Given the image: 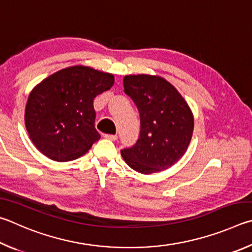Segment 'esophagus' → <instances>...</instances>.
Instances as JSON below:
<instances>
[{"mask_svg": "<svg viewBox=\"0 0 252 252\" xmlns=\"http://www.w3.org/2000/svg\"><path fill=\"white\" fill-rule=\"evenodd\" d=\"M104 137L106 139H109V140H113V142H115V140H117V135H110V134H105Z\"/></svg>", "mask_w": 252, "mask_h": 252, "instance_id": "34e87169", "label": "esophagus"}]
</instances>
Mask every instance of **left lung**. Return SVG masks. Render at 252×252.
Wrapping results in <instances>:
<instances>
[{
  "instance_id": "8db88e82",
  "label": "left lung",
  "mask_w": 252,
  "mask_h": 252,
  "mask_svg": "<svg viewBox=\"0 0 252 252\" xmlns=\"http://www.w3.org/2000/svg\"><path fill=\"white\" fill-rule=\"evenodd\" d=\"M124 92L137 106L139 137L121 151L124 160L140 174L165 170L183 157L193 131L192 113L169 82L153 75H127Z\"/></svg>"
}]
</instances>
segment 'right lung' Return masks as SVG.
Here are the masks:
<instances>
[{"label": "right lung", "instance_id": "right-lung-1", "mask_svg": "<svg viewBox=\"0 0 252 252\" xmlns=\"http://www.w3.org/2000/svg\"><path fill=\"white\" fill-rule=\"evenodd\" d=\"M114 85L112 74L72 66L44 79L29 96L25 126L39 152L55 161L84 155L100 138L93 101Z\"/></svg>", "mask_w": 252, "mask_h": 252}]
</instances>
